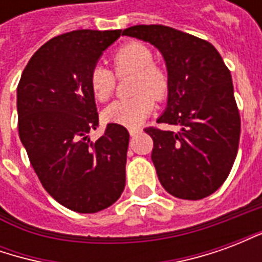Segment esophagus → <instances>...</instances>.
<instances>
[{"label":"esophagus","instance_id":"34e87169","mask_svg":"<svg viewBox=\"0 0 262 262\" xmlns=\"http://www.w3.org/2000/svg\"><path fill=\"white\" fill-rule=\"evenodd\" d=\"M139 132H140V129H129V135L130 136H136Z\"/></svg>","mask_w":262,"mask_h":262}]
</instances>
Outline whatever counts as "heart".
<instances>
[{
  "label": "heart",
  "mask_w": 262,
  "mask_h": 262,
  "mask_svg": "<svg viewBox=\"0 0 262 262\" xmlns=\"http://www.w3.org/2000/svg\"><path fill=\"white\" fill-rule=\"evenodd\" d=\"M112 61L118 75L135 73L133 92L136 95L108 105L102 118L108 123L136 127L153 112L154 97L163 99L168 94L170 78L163 67L154 63L153 52L144 43H126L115 52ZM88 84L92 97L98 102H106L114 94L116 78L111 70L98 64L90 71Z\"/></svg>",
  "instance_id": "b5f03b06"
}]
</instances>
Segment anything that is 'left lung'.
Here are the masks:
<instances>
[{
  "instance_id": "8db88e82",
  "label": "left lung",
  "mask_w": 262,
  "mask_h": 262,
  "mask_svg": "<svg viewBox=\"0 0 262 262\" xmlns=\"http://www.w3.org/2000/svg\"><path fill=\"white\" fill-rule=\"evenodd\" d=\"M163 54L168 101L159 123L177 132L144 129L153 139L151 160L172 196L196 201L217 191L229 177L240 140L233 82L219 52L203 39L164 25H136L122 32Z\"/></svg>"
}]
</instances>
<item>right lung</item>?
I'll return each mask as SVG.
<instances>
[{
    "instance_id": "1",
    "label": "right lung",
    "mask_w": 262,
    "mask_h": 262,
    "mask_svg": "<svg viewBox=\"0 0 262 262\" xmlns=\"http://www.w3.org/2000/svg\"><path fill=\"white\" fill-rule=\"evenodd\" d=\"M122 31L81 29L43 45L26 64L16 90L18 130L43 188L67 209L95 213L120 198L126 182L129 132L99 125L88 77Z\"/></svg>"
}]
</instances>
